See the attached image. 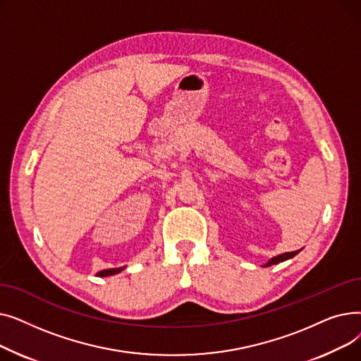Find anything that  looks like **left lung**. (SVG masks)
<instances>
[{
	"mask_svg": "<svg viewBox=\"0 0 361 361\" xmlns=\"http://www.w3.org/2000/svg\"><path fill=\"white\" fill-rule=\"evenodd\" d=\"M297 253H300V250H295V252H288V253H283V255H278L275 257H272L267 264H264V268L267 267H272V264H276V263H281L283 260H288L291 257H294Z\"/></svg>",
	"mask_w": 361,
	"mask_h": 361,
	"instance_id": "obj_1",
	"label": "left lung"
}]
</instances>
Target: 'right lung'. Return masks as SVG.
Masks as SVG:
<instances>
[{"label":"right lung","mask_w":361,"mask_h":361,"mask_svg":"<svg viewBox=\"0 0 361 361\" xmlns=\"http://www.w3.org/2000/svg\"><path fill=\"white\" fill-rule=\"evenodd\" d=\"M124 268H112V269H104V271H99L97 275L98 276H111V275H116L118 272H121Z\"/></svg>","instance_id":"1"}]
</instances>
